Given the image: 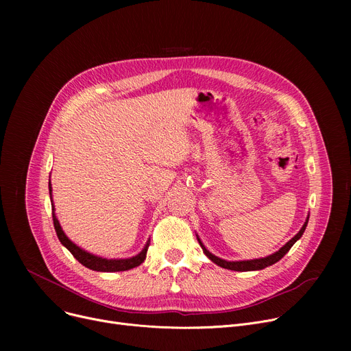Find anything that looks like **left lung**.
Segmentation results:
<instances>
[{
  "label": "left lung",
  "instance_id": "1",
  "mask_svg": "<svg viewBox=\"0 0 351 351\" xmlns=\"http://www.w3.org/2000/svg\"><path fill=\"white\" fill-rule=\"evenodd\" d=\"M307 222H308V217L306 219V222H304V225L302 226V229L299 230V233L294 236V237H291L290 241L282 247V249H279L278 252H274L273 254H270V256H267V257H262V259H253V261H242V262H228V261H225V259H220V257H217V256H215V254H212L206 247H205V245L200 242V239L197 237V242H199V245H200V247L204 249V253L209 257V259L213 262V263H216L217 266H220V267H223V269H229V270H234V271H250V270H262V269H265V267H267V266H271V265H274L276 262H279L282 257L290 250V247L296 243L299 239L302 237V234L304 233V230H306V226H307Z\"/></svg>",
  "mask_w": 351,
  "mask_h": 351
}]
</instances>
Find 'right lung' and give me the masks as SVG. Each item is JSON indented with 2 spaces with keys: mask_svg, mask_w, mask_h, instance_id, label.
I'll use <instances>...</instances> for the list:
<instances>
[{
  "mask_svg": "<svg viewBox=\"0 0 351 351\" xmlns=\"http://www.w3.org/2000/svg\"><path fill=\"white\" fill-rule=\"evenodd\" d=\"M49 195H51V182H49ZM51 205H52V220H53V228L55 232H57V236L60 239V242L72 253V256L75 257V259L84 265L85 267L90 269V270H95V271H123V270H129V269H134L136 266H139L141 263H143L145 257H146V252L147 247H149L151 241H147L145 247L142 249L141 253H138L134 257H129V259H104V257L95 256L92 254L84 249H81L80 246H77L73 242H71L68 236L64 233L57 216H55V209H53V202H52V195H51Z\"/></svg>",
  "mask_w": 351,
  "mask_h": 351,
  "instance_id": "obj_1",
  "label": "right lung"
}]
</instances>
